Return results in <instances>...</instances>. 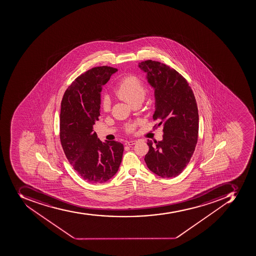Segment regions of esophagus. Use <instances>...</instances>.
<instances>
[{
  "mask_svg": "<svg viewBox=\"0 0 256 256\" xmlns=\"http://www.w3.org/2000/svg\"><path fill=\"white\" fill-rule=\"evenodd\" d=\"M137 142V141L136 140H128V141L125 142V145L126 146H132L134 145V144Z\"/></svg>",
  "mask_w": 256,
  "mask_h": 256,
  "instance_id": "34e87169",
  "label": "esophagus"
}]
</instances>
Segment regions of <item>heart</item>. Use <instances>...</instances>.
Wrapping results in <instances>:
<instances>
[{"mask_svg":"<svg viewBox=\"0 0 256 256\" xmlns=\"http://www.w3.org/2000/svg\"><path fill=\"white\" fill-rule=\"evenodd\" d=\"M145 92V83L137 75H128L124 77L114 90L115 95L118 98L131 104L137 100H142ZM110 108V100L108 98L104 96L102 100V108L104 111H108ZM134 129L136 124L130 125L127 127L128 132H133Z\"/></svg>","mask_w":256,"mask_h":256,"instance_id":"1","label":"heart"}]
</instances>
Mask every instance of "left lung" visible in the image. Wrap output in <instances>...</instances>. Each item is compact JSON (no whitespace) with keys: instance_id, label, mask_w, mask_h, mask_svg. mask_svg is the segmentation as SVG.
I'll use <instances>...</instances> for the list:
<instances>
[{"instance_id":"8db88e82","label":"left lung","mask_w":256,"mask_h":256,"mask_svg":"<svg viewBox=\"0 0 256 256\" xmlns=\"http://www.w3.org/2000/svg\"><path fill=\"white\" fill-rule=\"evenodd\" d=\"M138 66L148 74L154 88L156 111L153 120L164 126L162 141L148 140L145 162L152 172L172 178L183 172L195 150L199 115L194 92L183 76L158 61H142Z\"/></svg>"}]
</instances>
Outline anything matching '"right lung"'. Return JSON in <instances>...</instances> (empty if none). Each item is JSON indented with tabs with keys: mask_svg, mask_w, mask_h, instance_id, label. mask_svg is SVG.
<instances>
[{
	"mask_svg": "<svg viewBox=\"0 0 256 256\" xmlns=\"http://www.w3.org/2000/svg\"><path fill=\"white\" fill-rule=\"evenodd\" d=\"M116 71L108 66L88 70L68 88L61 102V145L73 168L88 183H104L112 178L122 158L123 144L103 142L92 127L100 115L102 86Z\"/></svg>",
	"mask_w": 256,
	"mask_h": 256,
	"instance_id": "right-lung-1",
	"label": "right lung"
}]
</instances>
